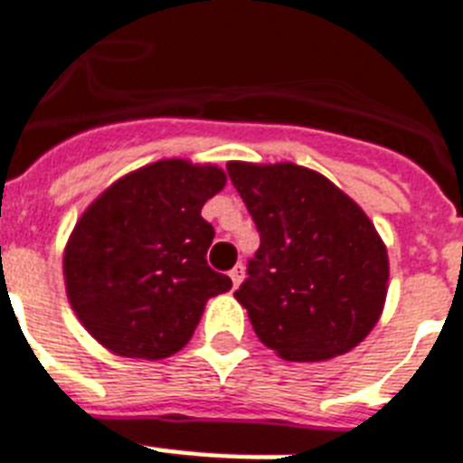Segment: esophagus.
Wrapping results in <instances>:
<instances>
[{"label": "esophagus", "instance_id": "34e87169", "mask_svg": "<svg viewBox=\"0 0 463 463\" xmlns=\"http://www.w3.org/2000/svg\"><path fill=\"white\" fill-rule=\"evenodd\" d=\"M228 276H231V280H232V288H238L240 283H242V278H244V269L242 266H235V269H231V273H228Z\"/></svg>", "mask_w": 463, "mask_h": 463}]
</instances>
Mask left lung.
<instances>
[{"label": "left lung", "instance_id": "left-lung-1", "mask_svg": "<svg viewBox=\"0 0 463 463\" xmlns=\"http://www.w3.org/2000/svg\"><path fill=\"white\" fill-rule=\"evenodd\" d=\"M225 168L259 231L235 290L259 340L288 362H323L356 347L388 295V251L366 213L309 168Z\"/></svg>", "mask_w": 463, "mask_h": 463}]
</instances>
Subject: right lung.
Wrapping results in <instances>:
<instances>
[{"instance_id": "1", "label": "right lung", "mask_w": 463, "mask_h": 463, "mask_svg": "<svg viewBox=\"0 0 463 463\" xmlns=\"http://www.w3.org/2000/svg\"><path fill=\"white\" fill-rule=\"evenodd\" d=\"M225 173L183 159L149 164L109 187L75 225L63 254L71 307L116 354L164 359L185 347L209 297L232 280L206 264V199Z\"/></svg>"}]
</instances>
